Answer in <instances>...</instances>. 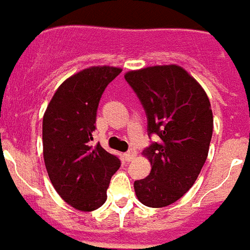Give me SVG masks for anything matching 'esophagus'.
Listing matches in <instances>:
<instances>
[{
  "instance_id": "1",
  "label": "esophagus",
  "mask_w": 250,
  "mask_h": 250,
  "mask_svg": "<svg viewBox=\"0 0 250 250\" xmlns=\"http://www.w3.org/2000/svg\"><path fill=\"white\" fill-rule=\"evenodd\" d=\"M135 157H136V153L135 151H128V153H125V154H123V159L125 160V162H131V160H133L135 159Z\"/></svg>"
}]
</instances>
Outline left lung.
<instances>
[{
    "label": "left lung",
    "mask_w": 250,
    "mask_h": 250,
    "mask_svg": "<svg viewBox=\"0 0 250 250\" xmlns=\"http://www.w3.org/2000/svg\"><path fill=\"white\" fill-rule=\"evenodd\" d=\"M125 78L145 107L149 133L159 136L143 151L151 171L135 181L136 196L144 206L163 208L191 188L206 163L213 132L209 99L176 64L129 70Z\"/></svg>",
    "instance_id": "obj_1"
}]
</instances>
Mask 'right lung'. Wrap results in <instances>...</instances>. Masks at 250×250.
<instances>
[{"label": "right lung", "mask_w": 250, "mask_h": 250, "mask_svg": "<svg viewBox=\"0 0 250 250\" xmlns=\"http://www.w3.org/2000/svg\"><path fill=\"white\" fill-rule=\"evenodd\" d=\"M122 72L117 66H90L59 86L43 114V159L52 186L69 206L92 212L106 200L111 176L121 160L100 144L90 145L100 97Z\"/></svg>", "instance_id": "obj_1"}]
</instances>
